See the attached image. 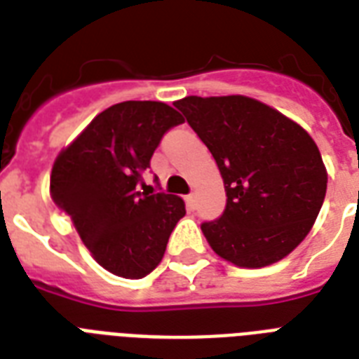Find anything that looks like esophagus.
<instances>
[{
    "label": "esophagus",
    "mask_w": 359,
    "mask_h": 359,
    "mask_svg": "<svg viewBox=\"0 0 359 359\" xmlns=\"http://www.w3.org/2000/svg\"><path fill=\"white\" fill-rule=\"evenodd\" d=\"M186 207L190 208V210H194V208L197 207V199H196V196H194V194H190V196H186Z\"/></svg>",
    "instance_id": "1"
}]
</instances>
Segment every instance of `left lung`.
<instances>
[{"label": "left lung", "mask_w": 359, "mask_h": 359, "mask_svg": "<svg viewBox=\"0 0 359 359\" xmlns=\"http://www.w3.org/2000/svg\"><path fill=\"white\" fill-rule=\"evenodd\" d=\"M212 152L224 179V214L201 231L219 257L261 268L306 238L326 196V168L311 135L248 97H186L175 102Z\"/></svg>", "instance_id": "1"}]
</instances>
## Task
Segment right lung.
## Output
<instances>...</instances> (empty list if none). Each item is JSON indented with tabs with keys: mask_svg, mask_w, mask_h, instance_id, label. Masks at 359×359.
<instances>
[{
	"mask_svg": "<svg viewBox=\"0 0 359 359\" xmlns=\"http://www.w3.org/2000/svg\"><path fill=\"white\" fill-rule=\"evenodd\" d=\"M184 119L163 102L128 100L98 114L53 163L50 191L83 244L111 273L140 279L160 264L184 201L147 194L143 173ZM158 180V179H156Z\"/></svg>",
	"mask_w": 359,
	"mask_h": 359,
	"instance_id": "1",
	"label": "right lung"
}]
</instances>
